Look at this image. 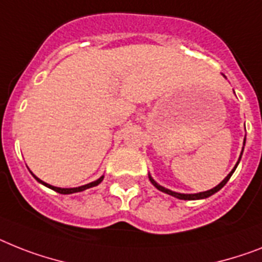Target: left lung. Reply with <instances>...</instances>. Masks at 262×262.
<instances>
[{"label":"left lung","mask_w":262,"mask_h":262,"mask_svg":"<svg viewBox=\"0 0 262 262\" xmlns=\"http://www.w3.org/2000/svg\"><path fill=\"white\" fill-rule=\"evenodd\" d=\"M244 146H245V139H244ZM243 151H244V147H243ZM243 151H241V155H239L238 161H237V163H235V166L233 167V170L230 172H229L228 175H226V178L222 181L221 183H218L215 187H213V189L207 190V191H201V193H196V194H183V193H177V191H172V190H168L166 189V187H163V186H161L159 183H157L154 181V178L151 177L150 174H148V178H150V182L152 183V185L157 187L158 190H161V191H163V193L168 194V195H172L175 196V198H178V200H185V201H195V200H205V198H209L210 195H213V194H215L217 191H220V190L224 187L226 183H228V181L230 179V177L233 175V172L235 171V168H237V166H238L239 161H241V157H243Z\"/></svg>","instance_id":"8db88e82"}]
</instances>
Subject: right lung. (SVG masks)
I'll use <instances>...</instances> for the list:
<instances>
[{
    "mask_svg": "<svg viewBox=\"0 0 262 262\" xmlns=\"http://www.w3.org/2000/svg\"><path fill=\"white\" fill-rule=\"evenodd\" d=\"M32 175H33L34 178H36V181H37V182H40L41 185L47 186V187H49V189H52V190H55V191H57V193H60V194H73V193H79V191H84V190L90 189V187L97 186L99 183L101 182V181H103V178H104V175H101L100 178L96 179V181H94V182L87 183V185L79 186V187H71V189H64V187H56V186H52V185H49V183H45L44 181H41V179L37 178V177H36L34 174H32Z\"/></svg>",
    "mask_w": 262,
    "mask_h": 262,
    "instance_id": "obj_1",
    "label": "right lung"
}]
</instances>
